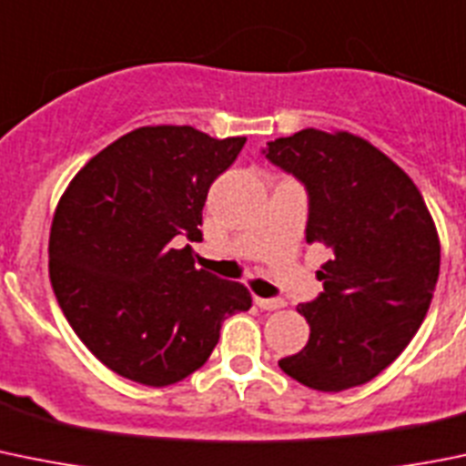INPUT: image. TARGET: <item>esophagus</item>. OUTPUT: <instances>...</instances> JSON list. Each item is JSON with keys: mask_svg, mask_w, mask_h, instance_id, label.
I'll list each match as a JSON object with an SVG mask.
<instances>
[{"mask_svg": "<svg viewBox=\"0 0 466 466\" xmlns=\"http://www.w3.org/2000/svg\"><path fill=\"white\" fill-rule=\"evenodd\" d=\"M255 303H258L262 310H280L285 308V301L282 299H262V297H255Z\"/></svg>", "mask_w": 466, "mask_h": 466, "instance_id": "obj_1", "label": "esophagus"}]
</instances>
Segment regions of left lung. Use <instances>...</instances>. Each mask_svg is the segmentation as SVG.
<instances>
[{"label":"left lung","instance_id":"obj_1","mask_svg":"<svg viewBox=\"0 0 466 466\" xmlns=\"http://www.w3.org/2000/svg\"><path fill=\"white\" fill-rule=\"evenodd\" d=\"M264 154L303 181L306 241L331 250L317 271L324 292L297 308L310 324L308 345L278 365L324 393L375 380L410 345L437 287L441 246L423 195L347 130H299Z\"/></svg>","mask_w":466,"mask_h":466}]
</instances>
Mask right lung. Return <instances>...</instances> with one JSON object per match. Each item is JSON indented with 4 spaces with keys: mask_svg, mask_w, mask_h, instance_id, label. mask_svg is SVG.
I'll return each mask as SVG.
<instances>
[{
    "mask_svg": "<svg viewBox=\"0 0 466 466\" xmlns=\"http://www.w3.org/2000/svg\"><path fill=\"white\" fill-rule=\"evenodd\" d=\"M246 137L193 126H142L73 177L50 228V282L86 350L116 375L169 386L218 345L220 326L253 306L241 282L195 268L202 208Z\"/></svg>",
    "mask_w": 466,
    "mask_h": 466,
    "instance_id": "1",
    "label": "right lung"
}]
</instances>
